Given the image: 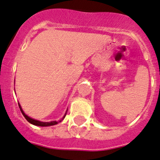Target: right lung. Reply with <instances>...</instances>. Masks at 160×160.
<instances>
[{
  "instance_id": "1",
  "label": "right lung",
  "mask_w": 160,
  "mask_h": 160,
  "mask_svg": "<svg viewBox=\"0 0 160 160\" xmlns=\"http://www.w3.org/2000/svg\"><path fill=\"white\" fill-rule=\"evenodd\" d=\"M18 105H19V108L20 109H21V113L23 114V116H24V118L27 119V121L29 122L30 123H32V124L33 125H36V126H41V127H47V126H52V125H55V124H57L58 123H60V122H61L63 120V119H64V117H65L66 115H64V117L62 118V119H60V120H59V121H52V122H41V121H38V120H36V119H32V118L28 117L27 115L24 114V112H23L22 108H21V105L19 104V103H18Z\"/></svg>"
}]
</instances>
